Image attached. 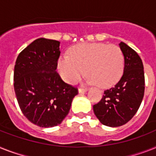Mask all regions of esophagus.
Instances as JSON below:
<instances>
[{"label":"esophagus","instance_id":"obj_1","mask_svg":"<svg viewBox=\"0 0 156 156\" xmlns=\"http://www.w3.org/2000/svg\"><path fill=\"white\" fill-rule=\"evenodd\" d=\"M87 91V88H79L78 92H79V93H84V92H86Z\"/></svg>","mask_w":156,"mask_h":156}]
</instances>
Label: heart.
<instances>
[{
	"instance_id": "obj_1",
	"label": "heart",
	"mask_w": 156,
	"mask_h": 156,
	"mask_svg": "<svg viewBox=\"0 0 156 156\" xmlns=\"http://www.w3.org/2000/svg\"><path fill=\"white\" fill-rule=\"evenodd\" d=\"M87 82L108 87L116 83L124 70V56L119 46L104 43H83L69 49V56L58 60V71L65 82L76 83L84 73Z\"/></svg>"
}]
</instances>
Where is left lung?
Wrapping results in <instances>:
<instances>
[{
    "instance_id": "1",
    "label": "left lung",
    "mask_w": 156,
    "mask_h": 156,
    "mask_svg": "<svg viewBox=\"0 0 156 156\" xmlns=\"http://www.w3.org/2000/svg\"><path fill=\"white\" fill-rule=\"evenodd\" d=\"M119 46L124 56L121 79L104 91L98 104L93 105L97 119L104 125L119 127L129 121L138 111L144 95V72L141 58L123 42Z\"/></svg>"
}]
</instances>
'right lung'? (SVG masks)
Masks as SVG:
<instances>
[{"mask_svg":"<svg viewBox=\"0 0 156 156\" xmlns=\"http://www.w3.org/2000/svg\"><path fill=\"white\" fill-rule=\"evenodd\" d=\"M60 41L39 38L19 54L14 67V90L24 115L41 127L61 123L77 89L56 72Z\"/></svg>","mask_w":156,"mask_h":156,"instance_id":"add662e5","label":"right lung"}]
</instances>
